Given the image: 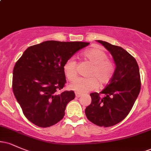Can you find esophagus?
I'll use <instances>...</instances> for the list:
<instances>
[{"label":"esophagus","mask_w":151,"mask_h":151,"mask_svg":"<svg viewBox=\"0 0 151 151\" xmlns=\"http://www.w3.org/2000/svg\"><path fill=\"white\" fill-rule=\"evenodd\" d=\"M75 94H76V96H77V98L80 97V96H81V95H82V94H81V93H78V92L76 93Z\"/></svg>","instance_id":"esophagus-1"}]
</instances>
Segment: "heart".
I'll use <instances>...</instances> for the list:
<instances>
[{"label": "heart", "instance_id": "1", "mask_svg": "<svg viewBox=\"0 0 151 151\" xmlns=\"http://www.w3.org/2000/svg\"><path fill=\"white\" fill-rule=\"evenodd\" d=\"M83 57L92 65L89 72V77H80L70 85V89L78 93H86L96 89L99 85L106 84L112 79L116 72L115 63L109 60L106 52L99 48H91L83 52ZM77 61L74 58L66 60L63 65L65 77L70 81L77 78Z\"/></svg>", "mask_w": 151, "mask_h": 151}]
</instances>
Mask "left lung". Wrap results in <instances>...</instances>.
Listing matches in <instances>:
<instances>
[{
    "instance_id": "obj_1",
    "label": "left lung",
    "mask_w": 151,
    "mask_h": 151,
    "mask_svg": "<svg viewBox=\"0 0 151 151\" xmlns=\"http://www.w3.org/2000/svg\"><path fill=\"white\" fill-rule=\"evenodd\" d=\"M111 54L116 72L110 83L100 93H90L91 103L85 109L86 117L93 124L109 127L119 124L129 114L141 90L138 65L132 55L121 47L97 40Z\"/></svg>"
}]
</instances>
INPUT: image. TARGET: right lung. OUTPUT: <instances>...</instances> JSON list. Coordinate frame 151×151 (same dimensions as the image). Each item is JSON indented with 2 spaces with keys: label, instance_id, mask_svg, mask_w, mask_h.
Masks as SVG:
<instances>
[{
  "label": "right lung",
  "instance_id": "1",
  "mask_svg": "<svg viewBox=\"0 0 151 151\" xmlns=\"http://www.w3.org/2000/svg\"><path fill=\"white\" fill-rule=\"evenodd\" d=\"M89 45L45 41L29 47L15 63L13 93L25 116L35 125L50 127L63 119L67 104L75 97L73 91L58 93L67 82L63 65Z\"/></svg>",
  "mask_w": 151,
  "mask_h": 151
}]
</instances>
